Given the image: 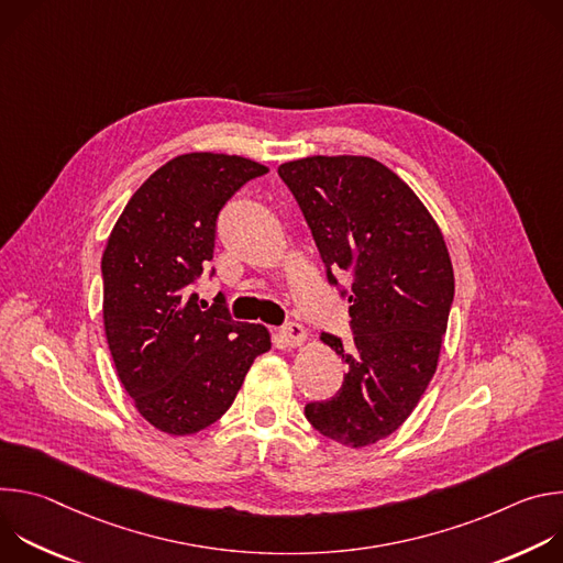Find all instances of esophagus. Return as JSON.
Returning <instances> with one entry per match:
<instances>
[{"instance_id": "34e87169", "label": "esophagus", "mask_w": 563, "mask_h": 563, "mask_svg": "<svg viewBox=\"0 0 563 563\" xmlns=\"http://www.w3.org/2000/svg\"><path fill=\"white\" fill-rule=\"evenodd\" d=\"M278 334L285 341V345H289V347H298V345H302L307 341V330L302 325H298V323H289V325L280 328Z\"/></svg>"}]
</instances>
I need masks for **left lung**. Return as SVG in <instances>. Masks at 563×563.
Returning <instances> with one entry per match:
<instances>
[{"instance_id": "1", "label": "left lung", "mask_w": 563, "mask_h": 563, "mask_svg": "<svg viewBox=\"0 0 563 563\" xmlns=\"http://www.w3.org/2000/svg\"><path fill=\"white\" fill-rule=\"evenodd\" d=\"M332 272L354 274V345L323 334L345 363L341 389L305 406L332 441L365 448L406 423L428 389L454 298L443 233L419 196L367 155H307L278 167Z\"/></svg>"}]
</instances>
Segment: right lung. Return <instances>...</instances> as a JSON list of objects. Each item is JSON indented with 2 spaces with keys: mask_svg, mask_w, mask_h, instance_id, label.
I'll list each match as a JSON object with an SVG mask.
<instances>
[{
  "mask_svg": "<svg viewBox=\"0 0 563 563\" xmlns=\"http://www.w3.org/2000/svg\"><path fill=\"white\" fill-rule=\"evenodd\" d=\"M269 169L243 155L183 153L153 172L111 229L102 256L104 332L122 387L159 432L196 434L233 404L256 356L272 350L265 325L202 309L189 294L213 258L227 200Z\"/></svg>",
  "mask_w": 563,
  "mask_h": 563,
  "instance_id": "add662e5",
  "label": "right lung"
}]
</instances>
